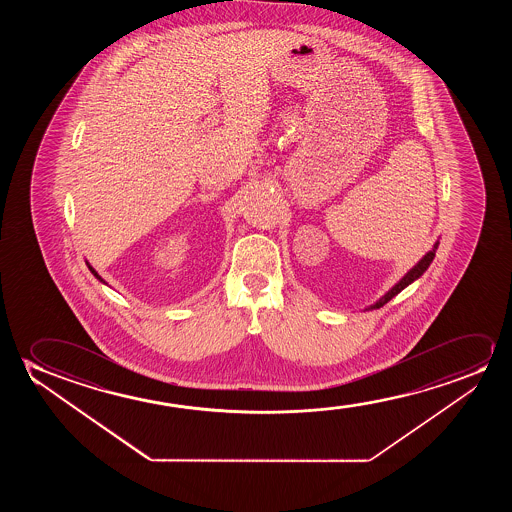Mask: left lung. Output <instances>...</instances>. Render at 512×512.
<instances>
[{"label": "left lung", "instance_id": "left-lung-1", "mask_svg": "<svg viewBox=\"0 0 512 512\" xmlns=\"http://www.w3.org/2000/svg\"><path fill=\"white\" fill-rule=\"evenodd\" d=\"M437 246H439V239L435 241V245L432 246V250L430 252L425 253L423 257H421V260H418V264L416 266L411 267L409 271H407L402 278H400L395 285H393L388 292H386L381 299H378V301L374 302V304H371V306H367V308L364 309V311H371V309H379L383 308L385 306L386 302L392 301L393 297L395 295L400 294L404 288L409 287L413 281L418 280L420 278L421 274L425 273L427 271L428 266L432 264V260H434L435 252H437Z\"/></svg>", "mask_w": 512, "mask_h": 512}]
</instances>
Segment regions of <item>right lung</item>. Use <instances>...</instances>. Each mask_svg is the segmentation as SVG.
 <instances>
[{
	"instance_id": "1",
	"label": "right lung",
	"mask_w": 512,
	"mask_h": 512,
	"mask_svg": "<svg viewBox=\"0 0 512 512\" xmlns=\"http://www.w3.org/2000/svg\"><path fill=\"white\" fill-rule=\"evenodd\" d=\"M85 264H87V267H89V271H91V273L94 274V276H96V280H99L101 281V283H105V285H108V283H106V281L103 280L101 276H99L98 271H96V269H94V267H92L91 264H89V262H85Z\"/></svg>"
}]
</instances>
